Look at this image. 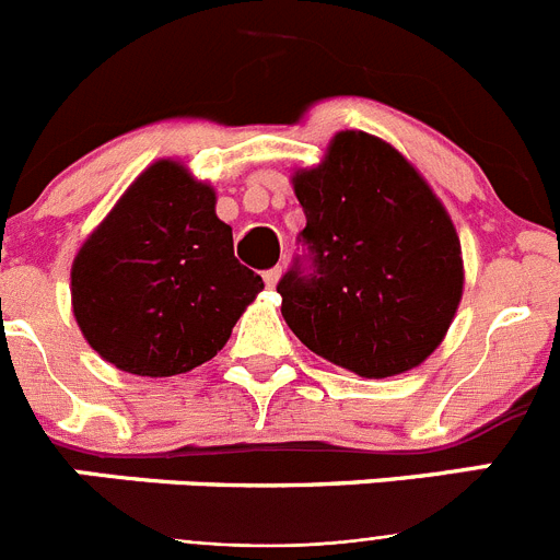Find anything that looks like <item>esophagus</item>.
Segmentation results:
<instances>
[{"mask_svg": "<svg viewBox=\"0 0 560 560\" xmlns=\"http://www.w3.org/2000/svg\"><path fill=\"white\" fill-rule=\"evenodd\" d=\"M280 277H283V269H280V266H275V269L266 271L264 280H266V285H269V289H275V285L280 283Z\"/></svg>", "mask_w": 560, "mask_h": 560, "instance_id": "esophagus-1", "label": "esophagus"}]
</instances>
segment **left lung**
<instances>
[{
  "label": "left lung",
  "instance_id": "left-lung-1",
  "mask_svg": "<svg viewBox=\"0 0 560 560\" xmlns=\"http://www.w3.org/2000/svg\"><path fill=\"white\" fill-rule=\"evenodd\" d=\"M314 275L280 280L283 316L316 355L361 378L429 359L463 300L454 221L418 167L368 131L334 133L323 162L291 176Z\"/></svg>",
  "mask_w": 560,
  "mask_h": 560
}]
</instances>
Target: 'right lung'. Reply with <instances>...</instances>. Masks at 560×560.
<instances>
[{
  "label": "right lung",
  "instance_id": "right-lung-1",
  "mask_svg": "<svg viewBox=\"0 0 560 560\" xmlns=\"http://www.w3.org/2000/svg\"><path fill=\"white\" fill-rule=\"evenodd\" d=\"M72 314L89 348L122 373L167 378L219 353L264 289L235 260L215 190L182 160L128 185L72 260Z\"/></svg>",
  "mask_w": 560,
  "mask_h": 560
}]
</instances>
